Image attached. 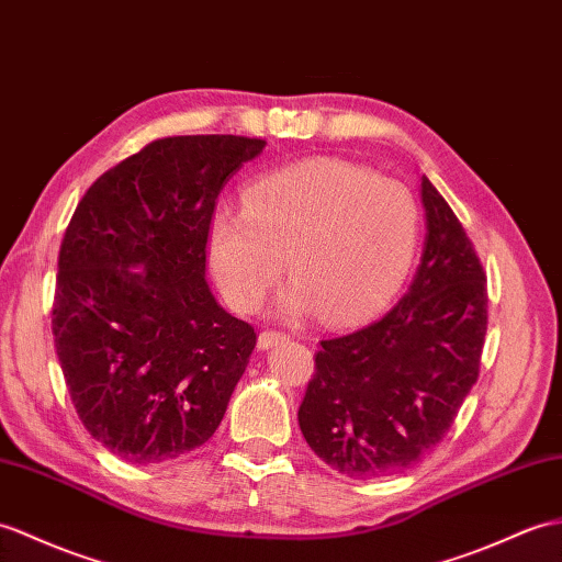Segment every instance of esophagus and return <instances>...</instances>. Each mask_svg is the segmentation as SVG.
Listing matches in <instances>:
<instances>
[{"mask_svg": "<svg viewBox=\"0 0 562 562\" xmlns=\"http://www.w3.org/2000/svg\"><path fill=\"white\" fill-rule=\"evenodd\" d=\"M284 340H290V335L278 333V330H266V333L258 335V349H272Z\"/></svg>", "mask_w": 562, "mask_h": 562, "instance_id": "esophagus-1", "label": "esophagus"}]
</instances>
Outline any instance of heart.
Wrapping results in <instances>:
<instances>
[{
	"mask_svg": "<svg viewBox=\"0 0 562 562\" xmlns=\"http://www.w3.org/2000/svg\"><path fill=\"white\" fill-rule=\"evenodd\" d=\"M422 232L419 203L395 179L335 158H311L256 179L241 211L207 225V258L222 296L254 311L282 276L278 313L323 311L333 323L371 316L407 278Z\"/></svg>",
	"mask_w": 562,
	"mask_h": 562,
	"instance_id": "b5f03b06",
	"label": "heart"
}]
</instances>
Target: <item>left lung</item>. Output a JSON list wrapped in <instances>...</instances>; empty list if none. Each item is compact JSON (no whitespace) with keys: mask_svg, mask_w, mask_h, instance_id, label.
Returning a JSON list of instances; mask_svg holds the SVG:
<instances>
[{"mask_svg":"<svg viewBox=\"0 0 562 562\" xmlns=\"http://www.w3.org/2000/svg\"><path fill=\"white\" fill-rule=\"evenodd\" d=\"M426 239L407 294L381 321L323 340L299 428L351 479L400 474L446 438L479 378L486 276L458 215L422 177Z\"/></svg>","mask_w":562,"mask_h":562,"instance_id":"1","label":"left lung"}]
</instances>
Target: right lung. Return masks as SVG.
Returning a JSON list of instances; mask_svg holds the SVG:
<instances>
[{"mask_svg":"<svg viewBox=\"0 0 562 562\" xmlns=\"http://www.w3.org/2000/svg\"><path fill=\"white\" fill-rule=\"evenodd\" d=\"M266 140L172 136L108 169L64 234L52 335L78 419L132 464L211 438L256 347L205 282L215 201Z\"/></svg>","mask_w":562,"mask_h":562,"instance_id":"right-lung-1","label":"right lung"}]
</instances>
